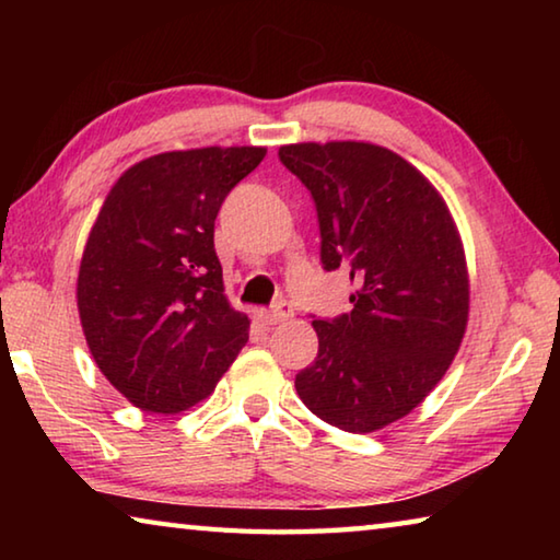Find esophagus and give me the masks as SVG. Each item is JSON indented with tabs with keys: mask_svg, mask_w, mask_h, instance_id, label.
Listing matches in <instances>:
<instances>
[{
	"mask_svg": "<svg viewBox=\"0 0 560 560\" xmlns=\"http://www.w3.org/2000/svg\"><path fill=\"white\" fill-rule=\"evenodd\" d=\"M257 316L264 326H277V324H283L287 318H291V308L287 306V303H279V306H273V308H261Z\"/></svg>",
	"mask_w": 560,
	"mask_h": 560,
	"instance_id": "1",
	"label": "esophagus"
}]
</instances>
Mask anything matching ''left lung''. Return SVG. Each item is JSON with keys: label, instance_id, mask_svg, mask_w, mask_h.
<instances>
[{"label": "left lung", "instance_id": "8db88e82", "mask_svg": "<svg viewBox=\"0 0 560 560\" xmlns=\"http://www.w3.org/2000/svg\"><path fill=\"white\" fill-rule=\"evenodd\" d=\"M279 158L314 197L320 261L348 269L355 287L350 314L311 324L318 355L296 393L338 430L377 432L434 390L462 346L469 271L459 230L438 187L383 145L291 143Z\"/></svg>", "mask_w": 560, "mask_h": 560}]
</instances>
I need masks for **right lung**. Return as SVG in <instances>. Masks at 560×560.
<instances>
[{
	"mask_svg": "<svg viewBox=\"0 0 560 560\" xmlns=\"http://www.w3.org/2000/svg\"><path fill=\"white\" fill-rule=\"evenodd\" d=\"M267 148L170 150L128 167L83 246L75 303L93 360L140 410L205 400L234 363L249 318L230 306L214 220Z\"/></svg>",
	"mask_w": 560,
	"mask_h": 560,
	"instance_id": "add662e5",
	"label": "right lung"
}]
</instances>
